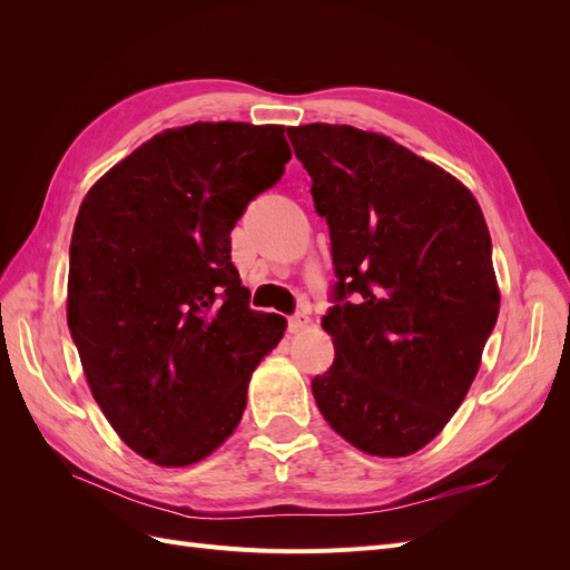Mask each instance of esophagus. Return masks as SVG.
<instances>
[{
    "mask_svg": "<svg viewBox=\"0 0 570 570\" xmlns=\"http://www.w3.org/2000/svg\"><path fill=\"white\" fill-rule=\"evenodd\" d=\"M287 323H289V331L292 333H299V331H304L308 323H312V316H308L306 312H297L295 316H289Z\"/></svg>",
    "mask_w": 570,
    "mask_h": 570,
    "instance_id": "obj_1",
    "label": "esophagus"
}]
</instances>
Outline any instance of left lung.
Returning <instances> with one entry per match:
<instances>
[{"instance_id":"left-lung-1","label":"left lung","mask_w":570,"mask_h":570,"mask_svg":"<svg viewBox=\"0 0 570 570\" xmlns=\"http://www.w3.org/2000/svg\"><path fill=\"white\" fill-rule=\"evenodd\" d=\"M287 137L337 275L340 304L321 321L335 361L314 400L356 450L409 456L465 400L499 316L485 216L461 180L381 132L308 124Z\"/></svg>"}]
</instances>
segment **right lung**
<instances>
[{"label":"right lung","mask_w":570,"mask_h":570,"mask_svg":"<svg viewBox=\"0 0 570 570\" xmlns=\"http://www.w3.org/2000/svg\"><path fill=\"white\" fill-rule=\"evenodd\" d=\"M283 126L168 128L85 195L71 237L68 327L95 402L166 469L216 452L287 321L252 312L230 230L292 159Z\"/></svg>","instance_id":"obj_1"}]
</instances>
